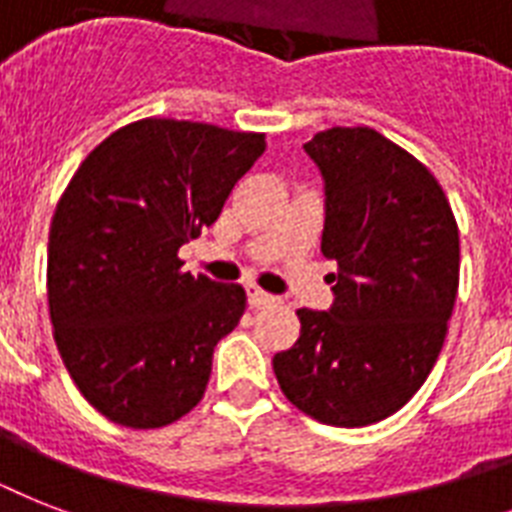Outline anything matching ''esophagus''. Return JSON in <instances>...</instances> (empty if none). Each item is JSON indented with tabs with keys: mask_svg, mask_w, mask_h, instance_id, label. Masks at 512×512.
<instances>
[{
	"mask_svg": "<svg viewBox=\"0 0 512 512\" xmlns=\"http://www.w3.org/2000/svg\"><path fill=\"white\" fill-rule=\"evenodd\" d=\"M247 297H249V305H252V308H265V305L276 303V297L268 295V292H263V289L255 287V284H247Z\"/></svg>",
	"mask_w": 512,
	"mask_h": 512,
	"instance_id": "34e87169",
	"label": "esophagus"
}]
</instances>
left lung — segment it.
Masks as SVG:
<instances>
[{
  "mask_svg": "<svg viewBox=\"0 0 512 512\" xmlns=\"http://www.w3.org/2000/svg\"><path fill=\"white\" fill-rule=\"evenodd\" d=\"M324 180L321 252L332 305L300 308V340L273 356L284 396L313 420L364 428L428 380L460 287V233L438 180L369 127L305 143Z\"/></svg>",
  "mask_w": 512,
  "mask_h": 512,
  "instance_id": "8db88e82",
  "label": "left lung"
}]
</instances>
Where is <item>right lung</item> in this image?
Here are the masks:
<instances>
[{"label": "right lung", "mask_w": 512, "mask_h": 512, "mask_svg": "<svg viewBox=\"0 0 512 512\" xmlns=\"http://www.w3.org/2000/svg\"><path fill=\"white\" fill-rule=\"evenodd\" d=\"M263 151L257 132L143 119L71 177L50 228V319L79 393L116 425L162 428L204 396L247 295L183 273L177 249L215 223Z\"/></svg>", "instance_id": "obj_1"}]
</instances>
